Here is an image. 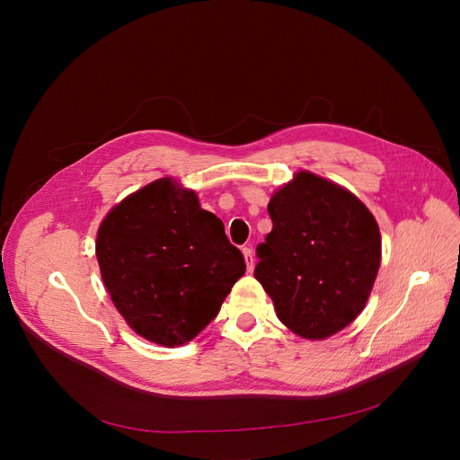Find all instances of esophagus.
<instances>
[{
    "instance_id": "obj_1",
    "label": "esophagus",
    "mask_w": 460,
    "mask_h": 460,
    "mask_svg": "<svg viewBox=\"0 0 460 460\" xmlns=\"http://www.w3.org/2000/svg\"><path fill=\"white\" fill-rule=\"evenodd\" d=\"M242 253H243V259H246L248 271H253V268H255V255H253V250H252V248H243Z\"/></svg>"
}]
</instances>
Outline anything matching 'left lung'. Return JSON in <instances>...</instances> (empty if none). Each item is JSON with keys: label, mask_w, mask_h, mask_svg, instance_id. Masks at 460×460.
Wrapping results in <instances>:
<instances>
[{"label": "left lung", "mask_w": 460, "mask_h": 460, "mask_svg": "<svg viewBox=\"0 0 460 460\" xmlns=\"http://www.w3.org/2000/svg\"><path fill=\"white\" fill-rule=\"evenodd\" d=\"M271 231L257 246L255 278L278 318L323 341L364 309L381 264L374 214L349 190L297 172L268 203Z\"/></svg>", "instance_id": "obj_1"}]
</instances>
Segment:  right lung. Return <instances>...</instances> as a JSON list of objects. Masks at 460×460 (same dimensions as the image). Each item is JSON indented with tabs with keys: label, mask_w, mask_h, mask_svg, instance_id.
I'll return each instance as SVG.
<instances>
[{
	"label": "right lung",
	"mask_w": 460,
	"mask_h": 460,
	"mask_svg": "<svg viewBox=\"0 0 460 460\" xmlns=\"http://www.w3.org/2000/svg\"><path fill=\"white\" fill-rule=\"evenodd\" d=\"M96 257L118 313L137 334L166 348L190 342L217 318L246 271L222 220L170 177L107 214Z\"/></svg>",
	"instance_id": "obj_1"
}]
</instances>
